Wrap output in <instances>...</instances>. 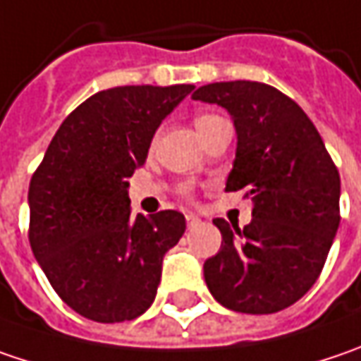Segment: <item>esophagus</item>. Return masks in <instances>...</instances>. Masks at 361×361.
I'll return each instance as SVG.
<instances>
[{"label":"esophagus","instance_id":"34e87169","mask_svg":"<svg viewBox=\"0 0 361 361\" xmlns=\"http://www.w3.org/2000/svg\"><path fill=\"white\" fill-rule=\"evenodd\" d=\"M185 223H188V228H194V226L200 224V219L194 216V214H185Z\"/></svg>","mask_w":361,"mask_h":361}]
</instances>
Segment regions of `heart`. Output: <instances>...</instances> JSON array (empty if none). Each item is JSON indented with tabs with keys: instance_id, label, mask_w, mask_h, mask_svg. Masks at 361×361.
I'll return each mask as SVG.
<instances>
[{
	"instance_id": "obj_1",
	"label": "heart",
	"mask_w": 361,
	"mask_h": 361,
	"mask_svg": "<svg viewBox=\"0 0 361 361\" xmlns=\"http://www.w3.org/2000/svg\"><path fill=\"white\" fill-rule=\"evenodd\" d=\"M224 118L216 116V114H202V116L196 118V128H198V133H204V130H208L212 124H216V122H221ZM183 194H188V188H183Z\"/></svg>"
}]
</instances>
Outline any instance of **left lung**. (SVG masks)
I'll return each instance as SVG.
<instances>
[{
	"mask_svg": "<svg viewBox=\"0 0 361 361\" xmlns=\"http://www.w3.org/2000/svg\"><path fill=\"white\" fill-rule=\"evenodd\" d=\"M194 99L228 110L237 155L226 192L253 200L251 223L214 219L221 251L206 259L204 280L223 307L271 314L300 300L323 271L339 226V171L302 108L259 81H221Z\"/></svg>",
	"mask_w": 361,
	"mask_h": 361,
	"instance_id": "left-lung-1",
	"label": "left lung"
}]
</instances>
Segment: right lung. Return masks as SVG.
Wrapping results in <instances>:
<instances>
[{"label": "right lung", "instance_id": "1", "mask_svg": "<svg viewBox=\"0 0 361 361\" xmlns=\"http://www.w3.org/2000/svg\"><path fill=\"white\" fill-rule=\"evenodd\" d=\"M194 85L97 92L63 120L30 190L28 239L61 300L96 323H122L153 305L163 255L178 243V210L130 214L128 178L155 130Z\"/></svg>", "mask_w": 361, "mask_h": 361}]
</instances>
